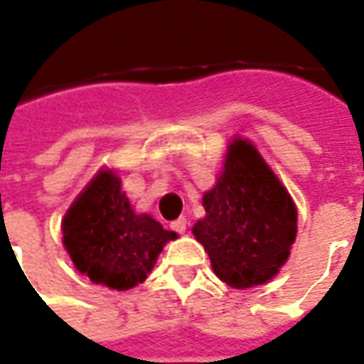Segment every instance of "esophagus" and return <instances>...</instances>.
<instances>
[{"instance_id":"34e87169","label":"esophagus","mask_w":364,"mask_h":364,"mask_svg":"<svg viewBox=\"0 0 364 364\" xmlns=\"http://www.w3.org/2000/svg\"><path fill=\"white\" fill-rule=\"evenodd\" d=\"M172 229H174V231H178L180 235H184V233H186V229H188L186 218H178L176 221L172 223Z\"/></svg>"}]
</instances>
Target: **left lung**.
<instances>
[{
	"label": "left lung",
	"mask_w": 364,
	"mask_h": 364,
	"mask_svg": "<svg viewBox=\"0 0 364 364\" xmlns=\"http://www.w3.org/2000/svg\"><path fill=\"white\" fill-rule=\"evenodd\" d=\"M205 218L192 228L215 277L245 290L277 277L298 233V210L257 146L235 136L215 186L202 198Z\"/></svg>",
	"instance_id": "8db88e82"
}]
</instances>
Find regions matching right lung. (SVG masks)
Segmentation results:
<instances>
[{"label":"right lung","mask_w":364,"mask_h":364,"mask_svg":"<svg viewBox=\"0 0 364 364\" xmlns=\"http://www.w3.org/2000/svg\"><path fill=\"white\" fill-rule=\"evenodd\" d=\"M176 237L133 210L112 168L100 170L63 218V243L74 267L117 292L145 282L164 245Z\"/></svg>","instance_id":"add662e5"}]
</instances>
